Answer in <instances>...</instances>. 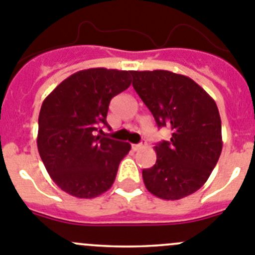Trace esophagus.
Returning a JSON list of instances; mask_svg holds the SVG:
<instances>
[{
  "label": "esophagus",
  "mask_w": 255,
  "mask_h": 255,
  "mask_svg": "<svg viewBox=\"0 0 255 255\" xmlns=\"http://www.w3.org/2000/svg\"><path fill=\"white\" fill-rule=\"evenodd\" d=\"M144 146V144L143 143H140V144H134V145H132V150H139V149H141Z\"/></svg>",
  "instance_id": "34e87169"
}]
</instances>
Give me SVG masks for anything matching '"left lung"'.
Listing matches in <instances>:
<instances>
[{"label": "left lung", "instance_id": "left-lung-1", "mask_svg": "<svg viewBox=\"0 0 255 255\" xmlns=\"http://www.w3.org/2000/svg\"><path fill=\"white\" fill-rule=\"evenodd\" d=\"M132 87L158 128L169 126V141L154 149L156 162L143 169L146 190L163 200L192 195L211 174L223 149L216 102L190 77L169 71H131Z\"/></svg>", "mask_w": 255, "mask_h": 255}]
</instances>
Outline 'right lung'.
<instances>
[{
    "mask_svg": "<svg viewBox=\"0 0 255 255\" xmlns=\"http://www.w3.org/2000/svg\"><path fill=\"white\" fill-rule=\"evenodd\" d=\"M131 85V72L90 68L58 85L39 114L37 150L51 179L78 198L110 190L129 143L101 136L112 97Z\"/></svg>",
    "mask_w": 255,
    "mask_h": 255,
    "instance_id": "add662e5",
    "label": "right lung"
}]
</instances>
